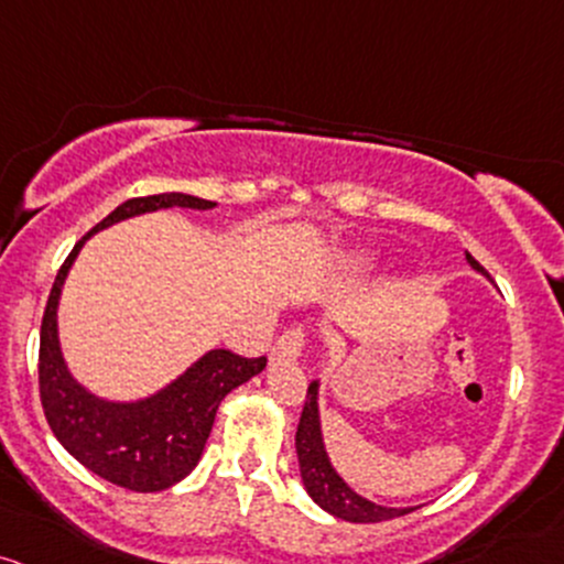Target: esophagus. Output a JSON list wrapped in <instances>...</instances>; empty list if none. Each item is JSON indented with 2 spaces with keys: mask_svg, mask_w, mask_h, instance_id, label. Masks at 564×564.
<instances>
[{
  "mask_svg": "<svg viewBox=\"0 0 564 564\" xmlns=\"http://www.w3.org/2000/svg\"><path fill=\"white\" fill-rule=\"evenodd\" d=\"M302 348H305V332L286 329L278 337L275 348H272V358H300Z\"/></svg>",
  "mask_w": 564,
  "mask_h": 564,
  "instance_id": "1",
  "label": "esophagus"
}]
</instances>
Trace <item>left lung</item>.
Returning a JSON list of instances; mask_svg holds the SVG:
<instances>
[{"instance_id":"1","label":"left lung","mask_w":564,"mask_h":564,"mask_svg":"<svg viewBox=\"0 0 564 564\" xmlns=\"http://www.w3.org/2000/svg\"><path fill=\"white\" fill-rule=\"evenodd\" d=\"M468 264L481 275L487 270L466 253ZM296 457H300V474L302 485L315 503L332 517L345 519V522H386V519L404 517L414 509H388V506L372 503V500L361 498L348 481L334 471L329 455L324 447V433H321V412H318V380L311 382L307 388L305 406H302L300 425H296Z\"/></svg>"}]
</instances>
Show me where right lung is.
<instances>
[{
    "label": "right lung",
    "mask_w": 564,
    "mask_h": 564,
    "mask_svg": "<svg viewBox=\"0 0 564 564\" xmlns=\"http://www.w3.org/2000/svg\"><path fill=\"white\" fill-rule=\"evenodd\" d=\"M216 203L184 192L131 197L74 246L47 296L40 332V399L47 425L72 457L101 479L133 492H158L176 485L200 460L221 399L249 382L268 358H243L232 350H208L184 375L150 399L107 401L74 380L61 356L58 300L74 259L93 232L160 208H197Z\"/></svg>",
    "instance_id": "add662e5"
}]
</instances>
